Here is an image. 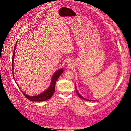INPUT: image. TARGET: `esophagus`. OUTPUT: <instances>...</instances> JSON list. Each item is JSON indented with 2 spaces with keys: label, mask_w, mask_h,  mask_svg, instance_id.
<instances>
[{
  "label": "esophagus",
  "mask_w": 131,
  "mask_h": 131,
  "mask_svg": "<svg viewBox=\"0 0 131 131\" xmlns=\"http://www.w3.org/2000/svg\"><path fill=\"white\" fill-rule=\"evenodd\" d=\"M71 64H70V63H68V66H71Z\"/></svg>",
  "instance_id": "esophagus-1"
}]
</instances>
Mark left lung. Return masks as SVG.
<instances>
[{"label": "left lung", "instance_id": "obj_1", "mask_svg": "<svg viewBox=\"0 0 131 131\" xmlns=\"http://www.w3.org/2000/svg\"><path fill=\"white\" fill-rule=\"evenodd\" d=\"M75 89H76V93H77V95L78 96H79L80 97H81V99H82L84 100H86V101H90V100H88V99H85V98H84L83 97H82V96L79 94V93H78V91H77V90H76V86H75Z\"/></svg>", "mask_w": 131, "mask_h": 131}]
</instances>
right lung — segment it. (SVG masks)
Segmentation results:
<instances>
[{"label": "right lung", "instance_id": "right-lung-1", "mask_svg": "<svg viewBox=\"0 0 131 131\" xmlns=\"http://www.w3.org/2000/svg\"><path fill=\"white\" fill-rule=\"evenodd\" d=\"M17 45V42L15 44L14 48V52H13V60H12V73L13 75L14 79L15 81V79L14 78V56H15V48ZM63 69L62 68L59 69V70L57 71L53 75V76H52V80L51 81V84L50 85L49 88L45 92H43V93L36 95V96H28L27 95H26L24 94L22 91L21 92L29 100L31 101H34V102H41V101H45L48 100H49L52 96L53 95L54 92H55V84L56 82L59 77V76L61 75V74H62L63 72Z\"/></svg>", "mask_w": 131, "mask_h": 131}]
</instances>
